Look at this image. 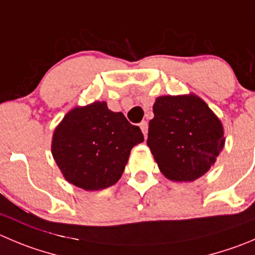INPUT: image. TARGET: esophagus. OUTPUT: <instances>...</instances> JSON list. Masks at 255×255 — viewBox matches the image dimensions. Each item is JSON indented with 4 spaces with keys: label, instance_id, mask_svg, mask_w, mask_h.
I'll return each instance as SVG.
<instances>
[{
    "label": "esophagus",
    "instance_id": "obj_1",
    "mask_svg": "<svg viewBox=\"0 0 255 255\" xmlns=\"http://www.w3.org/2000/svg\"><path fill=\"white\" fill-rule=\"evenodd\" d=\"M140 129H141L142 134H144V136L146 137L147 136V130H149V125H147L146 121H142L141 124H140Z\"/></svg>",
    "mask_w": 255,
    "mask_h": 255
}]
</instances>
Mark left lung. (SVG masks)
I'll return each instance as SVG.
<instances>
[{
    "label": "left lung",
    "instance_id": "left-lung-1",
    "mask_svg": "<svg viewBox=\"0 0 255 255\" xmlns=\"http://www.w3.org/2000/svg\"><path fill=\"white\" fill-rule=\"evenodd\" d=\"M149 123L147 146L160 171L173 181L204 175L224 146V131L209 106L194 94L160 96Z\"/></svg>",
    "mask_w": 255,
    "mask_h": 255
}]
</instances>
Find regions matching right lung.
I'll list each match as a JSON object with an SVG mask.
<instances>
[{"mask_svg":"<svg viewBox=\"0 0 255 255\" xmlns=\"http://www.w3.org/2000/svg\"><path fill=\"white\" fill-rule=\"evenodd\" d=\"M142 141L139 126L95 101L65 115L53 131L51 152L69 183L101 190L118 183L131 149Z\"/></svg>","mask_w":255,"mask_h":255,"instance_id":"right-lung-1","label":"right lung"}]
</instances>
